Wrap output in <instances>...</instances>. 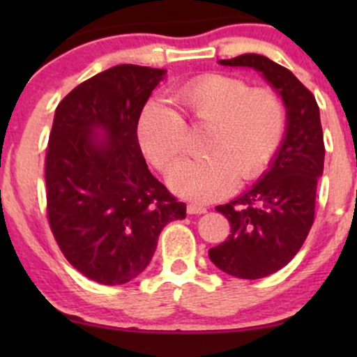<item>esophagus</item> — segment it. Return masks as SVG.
Segmentation results:
<instances>
[{
	"label": "esophagus",
	"mask_w": 357,
	"mask_h": 357,
	"mask_svg": "<svg viewBox=\"0 0 357 357\" xmlns=\"http://www.w3.org/2000/svg\"><path fill=\"white\" fill-rule=\"evenodd\" d=\"M186 211H188V215H203V213H206V208L199 206V204L190 203L186 206Z\"/></svg>",
	"instance_id": "obj_1"
}]
</instances>
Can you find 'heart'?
<instances>
[{
    "instance_id": "b5f03b06",
    "label": "heart",
    "mask_w": 357,
    "mask_h": 357,
    "mask_svg": "<svg viewBox=\"0 0 357 357\" xmlns=\"http://www.w3.org/2000/svg\"><path fill=\"white\" fill-rule=\"evenodd\" d=\"M176 99L183 117L165 102H149L139 117L137 139L146 158L167 174L186 147L184 122L210 127L203 144L206 158L183 162L169 178L184 198L211 202L228 195L236 178H258L280 149L287 110L273 90L210 73L179 87Z\"/></svg>"
}]
</instances>
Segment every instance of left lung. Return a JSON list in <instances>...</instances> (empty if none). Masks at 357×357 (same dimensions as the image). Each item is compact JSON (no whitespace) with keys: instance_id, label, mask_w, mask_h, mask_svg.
<instances>
[{"instance_id":"obj_1","label":"left lung","mask_w":357,"mask_h":357,"mask_svg":"<svg viewBox=\"0 0 357 357\" xmlns=\"http://www.w3.org/2000/svg\"><path fill=\"white\" fill-rule=\"evenodd\" d=\"M220 63L261 72L287 107L285 137L275 159L252 190L216 206L231 230L223 243L208 252L228 275L257 280L285 267L312 228L326 154L321 114L314 93L289 68L267 56L245 53Z\"/></svg>"}]
</instances>
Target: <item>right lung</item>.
<instances>
[{
	"label": "right lung",
	"mask_w": 357,
	"mask_h": 357,
	"mask_svg": "<svg viewBox=\"0 0 357 357\" xmlns=\"http://www.w3.org/2000/svg\"><path fill=\"white\" fill-rule=\"evenodd\" d=\"M165 75L117 65L77 85L55 110L45 158L48 223L72 267L102 285L136 278L162 228L186 216L137 141L139 117Z\"/></svg>",
	"instance_id": "obj_1"
}]
</instances>
